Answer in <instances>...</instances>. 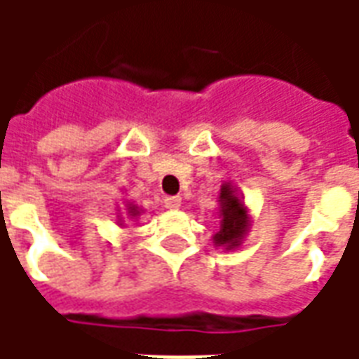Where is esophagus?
<instances>
[{
    "label": "esophagus",
    "instance_id": "34e87169",
    "mask_svg": "<svg viewBox=\"0 0 359 359\" xmlns=\"http://www.w3.org/2000/svg\"><path fill=\"white\" fill-rule=\"evenodd\" d=\"M180 202H182V200H180L179 196H169V198H165V208L171 211L179 210Z\"/></svg>",
    "mask_w": 359,
    "mask_h": 359
}]
</instances>
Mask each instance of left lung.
I'll return each mask as SVG.
<instances>
[{
  "mask_svg": "<svg viewBox=\"0 0 359 359\" xmlns=\"http://www.w3.org/2000/svg\"><path fill=\"white\" fill-rule=\"evenodd\" d=\"M219 231L213 234V244L223 250H236L242 246L250 231L248 208L242 202L236 188L225 182L219 192Z\"/></svg>",
  "mask_w": 359,
  "mask_h": 359,
  "instance_id": "obj_1",
  "label": "left lung"
}]
</instances>
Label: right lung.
Instances as JSON below:
<instances>
[{"mask_svg":"<svg viewBox=\"0 0 359 359\" xmlns=\"http://www.w3.org/2000/svg\"><path fill=\"white\" fill-rule=\"evenodd\" d=\"M126 217H130V219H134V221H138V217H140L142 213H144V210H142V208H138V205H134L133 202H126ZM118 217V225L123 226V215H117Z\"/></svg>","mask_w":359,"mask_h":359,"instance_id":"right-lung-1","label":"right lung"}]
</instances>
